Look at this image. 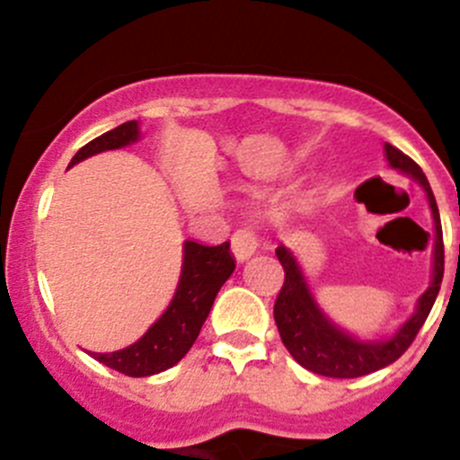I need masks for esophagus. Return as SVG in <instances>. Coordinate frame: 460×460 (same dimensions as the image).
I'll return each instance as SVG.
<instances>
[{"instance_id": "34e87169", "label": "esophagus", "mask_w": 460, "mask_h": 460, "mask_svg": "<svg viewBox=\"0 0 460 460\" xmlns=\"http://www.w3.org/2000/svg\"><path fill=\"white\" fill-rule=\"evenodd\" d=\"M258 249V235L253 229H238L231 238V252L238 262H244L256 253Z\"/></svg>"}]
</instances>
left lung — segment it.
I'll return each mask as SVG.
<instances>
[{
  "mask_svg": "<svg viewBox=\"0 0 460 460\" xmlns=\"http://www.w3.org/2000/svg\"><path fill=\"white\" fill-rule=\"evenodd\" d=\"M385 155H387L392 169L402 171L425 189L436 229L431 285L419 298V307H416L414 316L407 320L389 341H358V338L338 329L332 320L320 312L294 253L282 247V244L276 249V256L280 260L282 269H285V285H282L276 305H273V318H276L278 332H280V338L287 349H289V354L305 369L320 376H329V378H358V376L372 374L376 369L387 367L394 360L401 358L407 347L414 342L416 333L420 332L425 320H428L436 296H438L440 280H443V229H440L438 207H436L428 178L410 155L398 151L392 144H385Z\"/></svg>",
  "mask_w": 460,
  "mask_h": 460,
  "instance_id": "left-lung-1",
  "label": "left lung"
}]
</instances>
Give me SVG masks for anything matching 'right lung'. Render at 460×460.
Returning <instances> with one entry per match:
<instances>
[{
	"label": "right lung",
	"instance_id": "obj_1",
	"mask_svg": "<svg viewBox=\"0 0 460 460\" xmlns=\"http://www.w3.org/2000/svg\"><path fill=\"white\" fill-rule=\"evenodd\" d=\"M137 140H140L137 119L124 122L113 131L104 133V136L95 137L86 146H82L71 160V166L95 155V153L113 151V148H122ZM234 269L235 260L229 252V243L207 247V244L187 240L178 289H175V296L166 312L157 318V323L148 327V332L140 341L133 342L127 349L111 351V354H95L93 351L91 356L106 367L124 376H133V378L160 374L173 367L187 356V351L196 342L217 291L229 280Z\"/></svg>",
	"mask_w": 460,
	"mask_h": 460
}]
</instances>
